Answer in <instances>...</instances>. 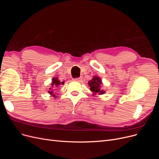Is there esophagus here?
<instances>
[{
	"label": "esophagus",
	"instance_id": "34e87169",
	"mask_svg": "<svg viewBox=\"0 0 159 159\" xmlns=\"http://www.w3.org/2000/svg\"><path fill=\"white\" fill-rule=\"evenodd\" d=\"M81 80H82V78H81V77H80V78H75V79L74 80V81H78V82H80V81H81Z\"/></svg>",
	"mask_w": 159,
	"mask_h": 159
}]
</instances>
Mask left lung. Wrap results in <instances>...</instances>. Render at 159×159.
<instances>
[{
	"mask_svg": "<svg viewBox=\"0 0 159 159\" xmlns=\"http://www.w3.org/2000/svg\"><path fill=\"white\" fill-rule=\"evenodd\" d=\"M88 85L90 87V90L92 91L93 95H102L105 93V91L101 89L103 85L102 79L98 76H93L92 79L88 81Z\"/></svg>",
	"mask_w": 159,
	"mask_h": 159,
	"instance_id": "1",
	"label": "left lung"
}]
</instances>
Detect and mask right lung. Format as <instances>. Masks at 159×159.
<instances>
[{"label":"right lung","mask_w":159,"mask_h":159,"mask_svg":"<svg viewBox=\"0 0 159 159\" xmlns=\"http://www.w3.org/2000/svg\"><path fill=\"white\" fill-rule=\"evenodd\" d=\"M64 84V81H61L59 80V79L57 78H53L52 80V83H51V86L50 88L48 89V93H50V95H52V97H54V98H57V96L55 94V90L56 88L60 86V85H63Z\"/></svg>","instance_id":"add662e5"}]
</instances>
